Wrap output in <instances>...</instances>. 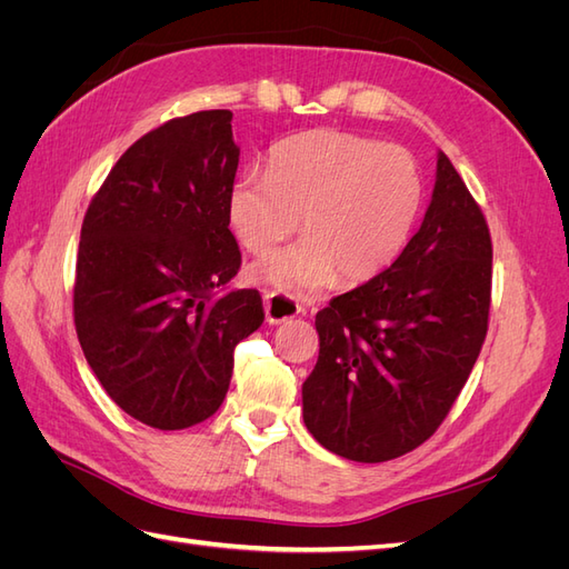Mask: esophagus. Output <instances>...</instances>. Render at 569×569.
Instances as JSON below:
<instances>
[{"instance_id":"obj_1","label":"esophagus","mask_w":569,"mask_h":569,"mask_svg":"<svg viewBox=\"0 0 569 569\" xmlns=\"http://www.w3.org/2000/svg\"><path fill=\"white\" fill-rule=\"evenodd\" d=\"M263 308L270 325L291 320L301 313V306L282 291H263Z\"/></svg>"}]
</instances>
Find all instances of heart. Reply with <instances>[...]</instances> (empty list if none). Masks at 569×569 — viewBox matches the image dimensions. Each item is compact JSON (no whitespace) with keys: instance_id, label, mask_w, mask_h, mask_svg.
<instances>
[{"instance_id":"1","label":"heart","mask_w":569,"mask_h":569,"mask_svg":"<svg viewBox=\"0 0 569 569\" xmlns=\"http://www.w3.org/2000/svg\"><path fill=\"white\" fill-rule=\"evenodd\" d=\"M422 203L418 166L401 147L347 130H313L270 149L268 173L239 176L228 218L244 249L261 253L299 228V244L258 258L256 280L311 291L341 280L363 282L403 251Z\"/></svg>"}]
</instances>
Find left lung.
Listing matches in <instances>:
<instances>
[{"instance_id":"left-lung-1","label":"left lung","mask_w":569,"mask_h":569,"mask_svg":"<svg viewBox=\"0 0 569 569\" xmlns=\"http://www.w3.org/2000/svg\"><path fill=\"white\" fill-rule=\"evenodd\" d=\"M491 234L443 151L420 230L380 274L316 316L303 422L327 451L385 462L449 416L489 327Z\"/></svg>"}]
</instances>
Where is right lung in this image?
I'll use <instances>...</instances> for the list:
<instances>
[{
    "mask_svg": "<svg viewBox=\"0 0 569 569\" xmlns=\"http://www.w3.org/2000/svg\"><path fill=\"white\" fill-rule=\"evenodd\" d=\"M239 147L228 109L173 118L116 161L80 230L73 318L84 358L130 418L184 429L226 399L234 347L263 322L228 197Z\"/></svg>",
    "mask_w": 569,
    "mask_h": 569,
    "instance_id": "add662e5",
    "label": "right lung"
}]
</instances>
